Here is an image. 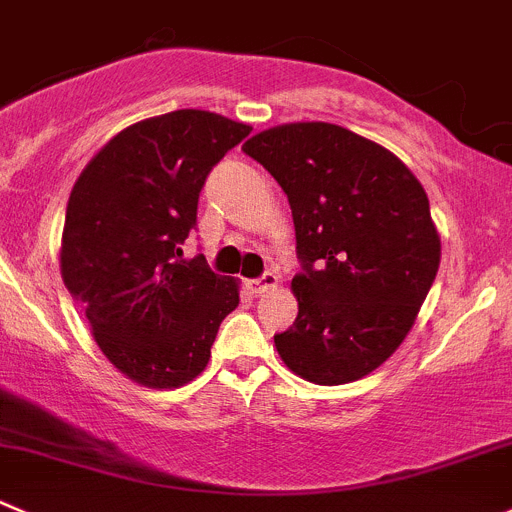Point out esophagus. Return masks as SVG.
<instances>
[{"instance_id":"34e87169","label":"esophagus","mask_w":512,"mask_h":512,"mask_svg":"<svg viewBox=\"0 0 512 512\" xmlns=\"http://www.w3.org/2000/svg\"><path fill=\"white\" fill-rule=\"evenodd\" d=\"M277 287V275L275 272H265V275H260L257 280H247V290L252 292V295H262V292H270Z\"/></svg>"}]
</instances>
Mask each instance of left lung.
Here are the masks:
<instances>
[{
	"label": "left lung",
	"instance_id": "obj_1",
	"mask_svg": "<svg viewBox=\"0 0 512 512\" xmlns=\"http://www.w3.org/2000/svg\"><path fill=\"white\" fill-rule=\"evenodd\" d=\"M242 152L287 195L295 222L297 317L275 347L295 375L345 385L388 360L440 265L430 202L385 147L327 122L280 124Z\"/></svg>",
	"mask_w": 512,
	"mask_h": 512
}]
</instances>
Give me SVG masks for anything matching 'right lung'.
Listing matches in <instances>:
<instances>
[{
	"instance_id": "add662e5",
	"label": "right lung",
	"mask_w": 512,
	"mask_h": 512,
	"mask_svg": "<svg viewBox=\"0 0 512 512\" xmlns=\"http://www.w3.org/2000/svg\"><path fill=\"white\" fill-rule=\"evenodd\" d=\"M252 132L205 109L142 119L107 142L74 182L59 267L99 350L145 388H180L210 360L240 305L232 277L182 260L212 167Z\"/></svg>"
}]
</instances>
